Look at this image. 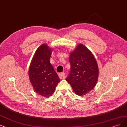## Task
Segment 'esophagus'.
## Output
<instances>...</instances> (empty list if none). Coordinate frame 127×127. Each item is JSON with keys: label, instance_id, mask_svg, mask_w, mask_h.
<instances>
[{"label": "esophagus", "instance_id": "34e87169", "mask_svg": "<svg viewBox=\"0 0 127 127\" xmlns=\"http://www.w3.org/2000/svg\"><path fill=\"white\" fill-rule=\"evenodd\" d=\"M59 77L60 79H65V73L64 72H61L59 73Z\"/></svg>", "mask_w": 127, "mask_h": 127}]
</instances>
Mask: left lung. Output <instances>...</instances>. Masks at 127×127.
<instances>
[{
	"instance_id": "left-lung-1",
	"label": "left lung",
	"mask_w": 127,
	"mask_h": 127,
	"mask_svg": "<svg viewBox=\"0 0 127 127\" xmlns=\"http://www.w3.org/2000/svg\"><path fill=\"white\" fill-rule=\"evenodd\" d=\"M70 73L65 79L73 91L83 96L92 90L97 82L98 64L94 56L82 44H78L70 54Z\"/></svg>"
}]
</instances>
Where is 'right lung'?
Listing matches in <instances>:
<instances>
[{"mask_svg":"<svg viewBox=\"0 0 127 127\" xmlns=\"http://www.w3.org/2000/svg\"><path fill=\"white\" fill-rule=\"evenodd\" d=\"M53 49L43 44L36 49L30 65L29 76L35 92L48 97L55 92L60 79L49 59Z\"/></svg>","mask_w":127,"mask_h":127,"instance_id":"add662e5","label":"right lung"}]
</instances>
